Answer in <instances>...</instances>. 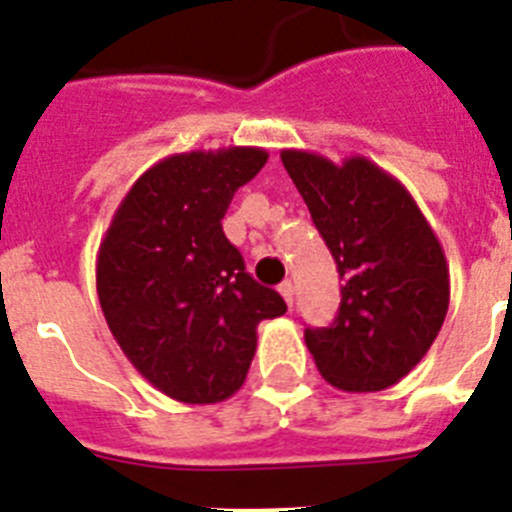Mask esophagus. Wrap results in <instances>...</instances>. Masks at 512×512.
<instances>
[{
	"mask_svg": "<svg viewBox=\"0 0 512 512\" xmlns=\"http://www.w3.org/2000/svg\"><path fill=\"white\" fill-rule=\"evenodd\" d=\"M279 295L285 298L287 305H292V300H295V285H292L290 279H287V282H282V285H279Z\"/></svg>",
	"mask_w": 512,
	"mask_h": 512,
	"instance_id": "1",
	"label": "esophagus"
}]
</instances>
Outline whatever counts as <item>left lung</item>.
Wrapping results in <instances>:
<instances>
[{
	"label": "left lung",
	"mask_w": 512,
	"mask_h": 512,
	"mask_svg": "<svg viewBox=\"0 0 512 512\" xmlns=\"http://www.w3.org/2000/svg\"><path fill=\"white\" fill-rule=\"evenodd\" d=\"M336 261L342 303L326 329H305V344L331 386L383 391L427 355L451 303V277L438 235L404 183L368 160L342 165L305 150H282Z\"/></svg>",
	"instance_id": "8db88e82"
}]
</instances>
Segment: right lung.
Listing matches in <instances>:
<instances>
[{"mask_svg": "<svg viewBox=\"0 0 512 512\" xmlns=\"http://www.w3.org/2000/svg\"><path fill=\"white\" fill-rule=\"evenodd\" d=\"M261 147L170 155L144 170L100 240L95 285L113 339L170 399L217 404L246 381L256 326L287 310L222 233Z\"/></svg>", "mask_w": 512, "mask_h": 512, "instance_id": "right-lung-1", "label": "right lung"}]
</instances>
